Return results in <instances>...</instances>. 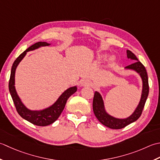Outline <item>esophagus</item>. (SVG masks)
I'll return each instance as SVG.
<instances>
[{"label":"esophagus","instance_id":"34e87169","mask_svg":"<svg viewBox=\"0 0 160 160\" xmlns=\"http://www.w3.org/2000/svg\"><path fill=\"white\" fill-rule=\"evenodd\" d=\"M81 86H90L92 85V82L89 79H82L80 82Z\"/></svg>","mask_w":160,"mask_h":160}]
</instances>
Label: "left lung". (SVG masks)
I'll return each instance as SVG.
<instances>
[{
    "label": "left lung",
    "mask_w": 160,
    "mask_h": 160,
    "mask_svg": "<svg viewBox=\"0 0 160 160\" xmlns=\"http://www.w3.org/2000/svg\"><path fill=\"white\" fill-rule=\"evenodd\" d=\"M127 57L128 58H131V59L135 60L136 61H135L133 63L129 65V66H126L125 68L136 71L137 72L139 73V75L141 76L143 81L142 97L141 99H140L139 105L137 107L135 112L126 119L115 118V117L109 115L106 112L105 108H104L102 97L98 92H94L93 98V111L97 119H98L103 125L112 129H121L124 128L126 126L129 125L130 123L137 121L142 115L149 92L148 74L144 65H143L141 62L138 61V58L136 57L135 55L133 54L131 51L127 50Z\"/></svg>",
    "instance_id": "8db88e82"
}]
</instances>
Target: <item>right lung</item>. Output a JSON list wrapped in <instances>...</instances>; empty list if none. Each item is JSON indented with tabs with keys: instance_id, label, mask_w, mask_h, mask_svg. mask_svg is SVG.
<instances>
[{
	"instance_id": "add662e5",
	"label": "right lung",
	"mask_w": 160,
	"mask_h": 160,
	"mask_svg": "<svg viewBox=\"0 0 160 160\" xmlns=\"http://www.w3.org/2000/svg\"><path fill=\"white\" fill-rule=\"evenodd\" d=\"M50 44L46 43V42H38V43H36L30 48H28L21 54L19 55V57L14 61V63L12 65L10 78H9V92L11 94L12 100L14 102L16 109L19 115L29 122L38 126H48L56 121L63 110L68 98L77 90L76 86L71 87L70 88L67 89L52 106L43 110H40V111H32L30 110H28L21 102L20 98L16 93L14 87V77L16 68L28 52L34 50L41 46H48Z\"/></svg>"
}]
</instances>
